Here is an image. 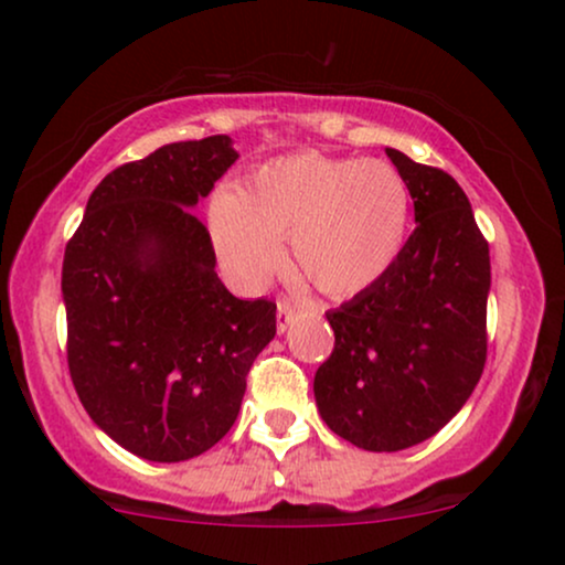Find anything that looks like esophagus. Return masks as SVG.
I'll list each match as a JSON object with an SVG mask.
<instances>
[{
	"mask_svg": "<svg viewBox=\"0 0 565 565\" xmlns=\"http://www.w3.org/2000/svg\"><path fill=\"white\" fill-rule=\"evenodd\" d=\"M291 320H295V307H291L287 299H278V307H276V328H278V333L287 331Z\"/></svg>",
	"mask_w": 565,
	"mask_h": 565,
	"instance_id": "esophagus-1",
	"label": "esophagus"
}]
</instances>
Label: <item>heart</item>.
Returning a JSON list of instances; mask_svg holds the SVG:
<instances>
[{
    "mask_svg": "<svg viewBox=\"0 0 565 565\" xmlns=\"http://www.w3.org/2000/svg\"><path fill=\"white\" fill-rule=\"evenodd\" d=\"M409 188L391 163L335 159L320 151L278 156L253 171L237 192L211 200L209 230L226 270L258 289L295 263L323 295L373 287L394 268L409 232Z\"/></svg>",
    "mask_w": 565,
    "mask_h": 565,
    "instance_id": "obj_1",
    "label": "heart"
}]
</instances>
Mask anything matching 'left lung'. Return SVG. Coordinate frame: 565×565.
Segmentation results:
<instances>
[{"mask_svg": "<svg viewBox=\"0 0 565 565\" xmlns=\"http://www.w3.org/2000/svg\"><path fill=\"white\" fill-rule=\"evenodd\" d=\"M385 153L417 230L381 281L326 312L335 344L312 383L323 423L375 454L433 438L467 404L488 354L490 295V249L459 182Z\"/></svg>", "mask_w": 565, "mask_h": 565, "instance_id": "1", "label": "left lung"}]
</instances>
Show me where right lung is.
Masks as SVG:
<instances>
[{"mask_svg": "<svg viewBox=\"0 0 565 565\" xmlns=\"http://www.w3.org/2000/svg\"><path fill=\"white\" fill-rule=\"evenodd\" d=\"M237 159L230 135H213L114 169L64 249L75 391L140 459L188 461L216 446L276 335V302L221 284L211 234L192 213Z\"/></svg>", "mask_w": 565, "mask_h": 565, "instance_id": "1", "label": "right lung"}]
</instances>
